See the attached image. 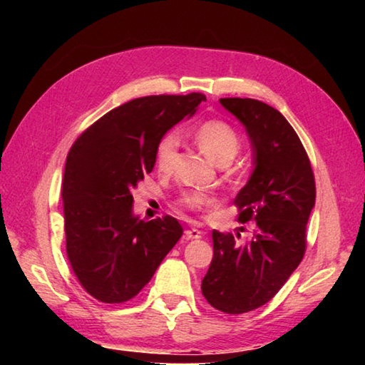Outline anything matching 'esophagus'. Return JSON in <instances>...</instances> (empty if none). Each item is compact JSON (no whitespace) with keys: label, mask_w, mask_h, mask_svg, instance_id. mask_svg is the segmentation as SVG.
Here are the masks:
<instances>
[{"label":"esophagus","mask_w":365,"mask_h":365,"mask_svg":"<svg viewBox=\"0 0 365 365\" xmlns=\"http://www.w3.org/2000/svg\"><path fill=\"white\" fill-rule=\"evenodd\" d=\"M185 237L188 240H197L202 237V233L197 230V228H188V230H185Z\"/></svg>","instance_id":"1"}]
</instances>
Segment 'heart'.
Returning <instances> with one entry per match:
<instances>
[{
    "label": "heart",
    "mask_w": 365,
    "mask_h": 365,
    "mask_svg": "<svg viewBox=\"0 0 365 365\" xmlns=\"http://www.w3.org/2000/svg\"><path fill=\"white\" fill-rule=\"evenodd\" d=\"M195 140L201 150L219 165L230 164L242 148L238 133L222 120H206L200 123L195 128ZM178 146H180V141L175 133H168L159 140L156 153H154V165L159 172L170 174L174 170ZM209 202H211L209 197L202 193H185L178 200V205L191 212H200Z\"/></svg>",
    "instance_id": "obj_1"
}]
</instances>
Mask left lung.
I'll return each mask as SVG.
<instances>
[{
  "instance_id": "1",
  "label": "left lung",
  "mask_w": 365,
  "mask_h": 365,
  "mask_svg": "<svg viewBox=\"0 0 365 365\" xmlns=\"http://www.w3.org/2000/svg\"><path fill=\"white\" fill-rule=\"evenodd\" d=\"M219 101L251 141L255 170L235 206L238 220H256V228L246 245L232 233L212 232L214 257L201 292L219 311L243 314L274 298L304 257L316 182L304 146L279 110L251 98Z\"/></svg>"
}]
</instances>
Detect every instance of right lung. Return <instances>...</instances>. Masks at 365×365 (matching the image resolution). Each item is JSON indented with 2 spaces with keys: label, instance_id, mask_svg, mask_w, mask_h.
<instances>
[{
  "label": "right lung",
  "instance_id": "right-lung-1",
  "mask_svg": "<svg viewBox=\"0 0 365 365\" xmlns=\"http://www.w3.org/2000/svg\"><path fill=\"white\" fill-rule=\"evenodd\" d=\"M206 101L201 93L143 96L109 110L72 145L63 205L66 251L80 285L119 304L137 296L180 240L178 220L133 215V190L151 174L159 140Z\"/></svg>",
  "mask_w": 365,
  "mask_h": 365
}]
</instances>
